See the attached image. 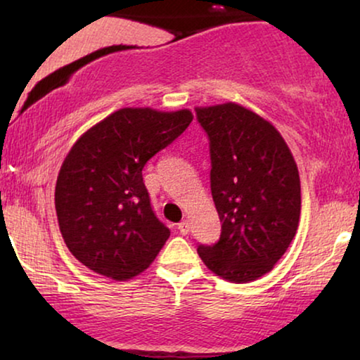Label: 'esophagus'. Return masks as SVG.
Wrapping results in <instances>:
<instances>
[{
  "label": "esophagus",
  "instance_id": "1",
  "mask_svg": "<svg viewBox=\"0 0 360 360\" xmlns=\"http://www.w3.org/2000/svg\"><path fill=\"white\" fill-rule=\"evenodd\" d=\"M179 231L180 234H188L190 233V223L188 221H181V223H179Z\"/></svg>",
  "mask_w": 360,
  "mask_h": 360
}]
</instances>
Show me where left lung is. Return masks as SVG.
Here are the masks:
<instances>
[{
  "instance_id": "8db88e82",
  "label": "left lung",
  "mask_w": 360,
  "mask_h": 360,
  "mask_svg": "<svg viewBox=\"0 0 360 360\" xmlns=\"http://www.w3.org/2000/svg\"><path fill=\"white\" fill-rule=\"evenodd\" d=\"M210 141L211 195L221 219L214 244H200L206 267L229 282L272 270L297 233L302 190L292 152L278 131L236 105L196 108Z\"/></svg>"
}]
</instances>
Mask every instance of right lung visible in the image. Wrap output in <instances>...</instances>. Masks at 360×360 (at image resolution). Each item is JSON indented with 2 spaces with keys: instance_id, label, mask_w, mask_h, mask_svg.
I'll list each match as a JSON object with an SVG mask.
<instances>
[{
  "instance_id": "obj_1",
  "label": "right lung",
  "mask_w": 360,
  "mask_h": 360,
  "mask_svg": "<svg viewBox=\"0 0 360 360\" xmlns=\"http://www.w3.org/2000/svg\"><path fill=\"white\" fill-rule=\"evenodd\" d=\"M191 112L122 108L88 129L63 160L56 211L67 248L93 272L126 280L150 265L170 229L142 169L190 126Z\"/></svg>"
}]
</instances>
